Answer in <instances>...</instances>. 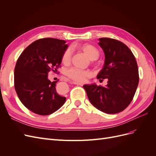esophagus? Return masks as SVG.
Here are the masks:
<instances>
[{"label": "esophagus", "mask_w": 156, "mask_h": 156, "mask_svg": "<svg viewBox=\"0 0 156 156\" xmlns=\"http://www.w3.org/2000/svg\"><path fill=\"white\" fill-rule=\"evenodd\" d=\"M73 83L74 84H77V85H79V86H83V84L82 83H79V82H76V81H73Z\"/></svg>", "instance_id": "esophagus-1"}]
</instances>
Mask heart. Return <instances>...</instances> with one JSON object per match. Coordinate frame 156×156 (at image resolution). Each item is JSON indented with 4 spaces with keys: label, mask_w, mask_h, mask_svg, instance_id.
Masks as SVG:
<instances>
[{
    "label": "heart",
    "mask_w": 156,
    "mask_h": 156,
    "mask_svg": "<svg viewBox=\"0 0 156 156\" xmlns=\"http://www.w3.org/2000/svg\"><path fill=\"white\" fill-rule=\"evenodd\" d=\"M84 53H85L90 60H96L98 58L100 53L99 51L94 45L88 44H85L79 47ZM72 50L70 48L66 49L62 56V61L65 64H69L72 58ZM66 75L68 77L74 81L83 82L85 81L87 77H91L92 72L89 70H83L77 68H72L67 70Z\"/></svg>",
    "instance_id": "b5f03b06"
}]
</instances>
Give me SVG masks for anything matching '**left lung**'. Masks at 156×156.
Here are the masks:
<instances>
[{"mask_svg":"<svg viewBox=\"0 0 156 156\" xmlns=\"http://www.w3.org/2000/svg\"><path fill=\"white\" fill-rule=\"evenodd\" d=\"M99 40L105 53V63L97 78L100 81L107 79V84L105 87L84 84L83 88L89 101L98 110L116 114L124 111L133 100L139 81L138 66L133 53L124 43L108 37Z\"/></svg>","mask_w":156,"mask_h":156,"instance_id":"left-lung-1","label":"left lung"}]
</instances>
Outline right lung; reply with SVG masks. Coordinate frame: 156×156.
I'll return each instance as SVG.
<instances>
[{
    "label": "right lung",
    "mask_w": 156,
    "mask_h": 156,
    "mask_svg": "<svg viewBox=\"0 0 156 156\" xmlns=\"http://www.w3.org/2000/svg\"><path fill=\"white\" fill-rule=\"evenodd\" d=\"M68 46L65 40L40 39L28 46L17 59L14 69L16 93L24 106L37 115H51L66 100L56 92L58 81L51 82L48 73L57 72Z\"/></svg>",
    "instance_id": "obj_1"
}]
</instances>
